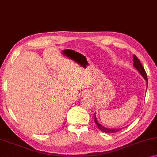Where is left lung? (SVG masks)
I'll return each mask as SVG.
<instances>
[{
  "instance_id": "left-lung-1",
  "label": "left lung",
  "mask_w": 157,
  "mask_h": 157,
  "mask_svg": "<svg viewBox=\"0 0 157 157\" xmlns=\"http://www.w3.org/2000/svg\"><path fill=\"white\" fill-rule=\"evenodd\" d=\"M133 62H134V64H133L134 67L137 70V71H138L142 75V76L143 77L144 79H145L146 82H147V86H148V79H147V73L145 72V70H144L143 66H142V63H140L139 59L137 58V57L135 55L133 56ZM94 118H94V122L96 123V124H97L98 128H99L101 131H103V132H106V133H114V132H118V131L121 130V129H111V128H105L103 125H101L99 122H98L97 120V118H96L95 113H94Z\"/></svg>"
}]
</instances>
